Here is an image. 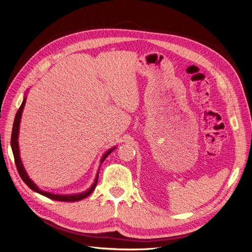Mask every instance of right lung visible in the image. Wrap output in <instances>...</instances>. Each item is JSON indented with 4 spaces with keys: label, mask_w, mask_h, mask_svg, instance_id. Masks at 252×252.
Returning <instances> with one entry per match:
<instances>
[{
    "label": "right lung",
    "mask_w": 252,
    "mask_h": 252,
    "mask_svg": "<svg viewBox=\"0 0 252 252\" xmlns=\"http://www.w3.org/2000/svg\"><path fill=\"white\" fill-rule=\"evenodd\" d=\"M25 100H26V97H24L21 106L19 108V110L17 111L16 113V116H15V120H14V123H13V128H12V135H11V147H12V152H13V155H14V159H15V165H16V168H17V171L21 177V179L23 180V182L31 188L32 189L33 191L37 192V193L46 196V197H49L51 199H54V200H58V201H78V200H81L85 197H87L90 194H92V192L94 190L95 186H96V183H97V179H98V172H97V175H96V178H95V181L94 183L93 184V186L88 189L87 191L85 192H82V193H79V194H74V195H58V194H53V193H49V192H46V191H42L40 189H38V187L29 179V177L27 176L25 170H24V167L22 165V161L20 159V156H19V147H18V132H19V124H20V119H21V115H22V111H23V108H24V105H25ZM115 150V147H113L112 150L108 151L105 156L102 157L101 158V162L106 159V158Z\"/></svg>",
    "instance_id": "right-lung-1"
}]
</instances>
